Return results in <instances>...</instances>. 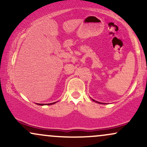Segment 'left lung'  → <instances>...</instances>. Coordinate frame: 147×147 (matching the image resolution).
<instances>
[{
  "label": "left lung",
  "instance_id": "obj_1",
  "mask_svg": "<svg viewBox=\"0 0 147 147\" xmlns=\"http://www.w3.org/2000/svg\"><path fill=\"white\" fill-rule=\"evenodd\" d=\"M92 101H94V102H97V103H98V104H104V103H101V102H97V101H95V100H94V99H92Z\"/></svg>",
  "mask_w": 147,
  "mask_h": 147
}]
</instances>
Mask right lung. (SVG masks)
Masks as SVG:
<instances>
[{
	"instance_id": "obj_1",
	"label": "right lung",
	"mask_w": 147,
	"mask_h": 147,
	"mask_svg": "<svg viewBox=\"0 0 147 147\" xmlns=\"http://www.w3.org/2000/svg\"><path fill=\"white\" fill-rule=\"evenodd\" d=\"M55 103H56V102L50 103V104H47V105H52V104H55ZM38 104V105H41V106H43V105H45L44 104Z\"/></svg>"
}]
</instances>
